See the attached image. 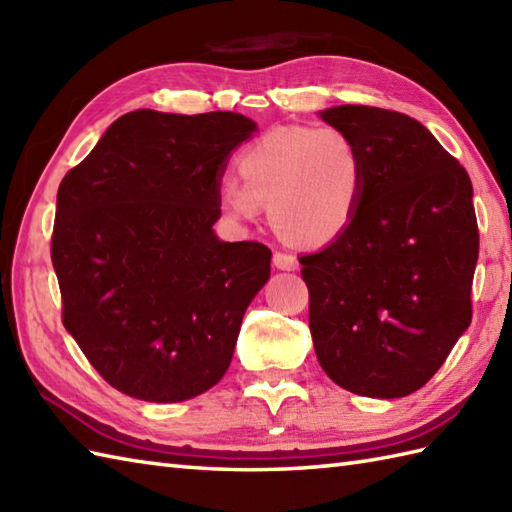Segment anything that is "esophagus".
<instances>
[{
	"mask_svg": "<svg viewBox=\"0 0 512 512\" xmlns=\"http://www.w3.org/2000/svg\"><path fill=\"white\" fill-rule=\"evenodd\" d=\"M273 262L279 270H295L299 266V259L292 253H284V250H277L273 255Z\"/></svg>",
	"mask_w": 512,
	"mask_h": 512,
	"instance_id": "1",
	"label": "esophagus"
}]
</instances>
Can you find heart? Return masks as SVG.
I'll use <instances>...</instances> for the list:
<instances>
[{
    "mask_svg": "<svg viewBox=\"0 0 512 512\" xmlns=\"http://www.w3.org/2000/svg\"><path fill=\"white\" fill-rule=\"evenodd\" d=\"M239 184L222 191L224 211L253 222L268 206L288 242L325 246L352 224L363 195L365 165L350 134L332 125L270 129L237 158Z\"/></svg>",
    "mask_w": 512,
    "mask_h": 512,
    "instance_id": "b5f03b06",
    "label": "heart"
}]
</instances>
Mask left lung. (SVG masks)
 Segmentation results:
<instances>
[{
    "mask_svg": "<svg viewBox=\"0 0 512 512\" xmlns=\"http://www.w3.org/2000/svg\"><path fill=\"white\" fill-rule=\"evenodd\" d=\"M361 149L352 224L299 257L323 372L369 398L427 385L471 325L480 231L469 173L416 118L369 105L321 112Z\"/></svg>",
    "mask_w": 512,
    "mask_h": 512,
    "instance_id": "obj_1",
    "label": "left lung"
}]
</instances>
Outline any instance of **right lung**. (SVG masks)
Wrapping results in <instances>:
<instances>
[{
	"label": "right lung",
	"mask_w": 512,
	"mask_h": 512,
	"mask_svg": "<svg viewBox=\"0 0 512 512\" xmlns=\"http://www.w3.org/2000/svg\"><path fill=\"white\" fill-rule=\"evenodd\" d=\"M235 112L136 110L59 184L50 257L61 321L105 383L180 402L220 383L270 248L220 242V178L255 132Z\"/></svg>",
	"instance_id": "1"
}]
</instances>
